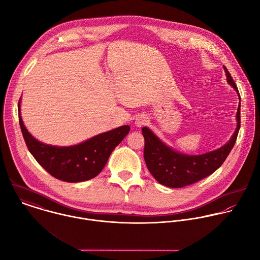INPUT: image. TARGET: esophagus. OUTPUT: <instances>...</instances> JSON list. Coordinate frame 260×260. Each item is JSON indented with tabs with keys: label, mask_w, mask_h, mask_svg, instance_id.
<instances>
[{
	"label": "esophagus",
	"mask_w": 260,
	"mask_h": 260,
	"mask_svg": "<svg viewBox=\"0 0 260 260\" xmlns=\"http://www.w3.org/2000/svg\"><path fill=\"white\" fill-rule=\"evenodd\" d=\"M147 122H148V119H147V117H146V116H143V115H141V116H139V117H137V118H136L135 124H136L138 127H141V126L145 125Z\"/></svg>",
	"instance_id": "1"
}]
</instances>
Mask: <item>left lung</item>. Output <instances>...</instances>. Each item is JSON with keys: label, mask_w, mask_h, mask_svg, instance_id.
Wrapping results in <instances>:
<instances>
[{"label": "left lung", "mask_w": 260, "mask_h": 260, "mask_svg": "<svg viewBox=\"0 0 260 260\" xmlns=\"http://www.w3.org/2000/svg\"><path fill=\"white\" fill-rule=\"evenodd\" d=\"M223 67L228 84L235 89L239 100H241L235 82L227 68ZM240 106L241 103L239 101L236 114V129L228 143L217 150L201 155H187L175 151L162 142L149 127L144 126L142 129L145 139L144 158L154 178L162 185L180 188L196 183L219 169L236 143L240 129Z\"/></svg>", "instance_id": "obj_1"}]
</instances>
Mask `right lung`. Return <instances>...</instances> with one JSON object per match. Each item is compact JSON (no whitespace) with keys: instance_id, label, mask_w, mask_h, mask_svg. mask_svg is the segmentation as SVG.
I'll return each instance as SVG.
<instances>
[{"instance_id":"obj_1","label":"right lung","mask_w":260,"mask_h":260,"mask_svg":"<svg viewBox=\"0 0 260 260\" xmlns=\"http://www.w3.org/2000/svg\"><path fill=\"white\" fill-rule=\"evenodd\" d=\"M20 103L21 98L18 103L19 123L29 152L51 176L66 182H81L97 176L112 151L131 131L129 125H122L78 145L51 146L39 142L27 131L21 117Z\"/></svg>"}]
</instances>
